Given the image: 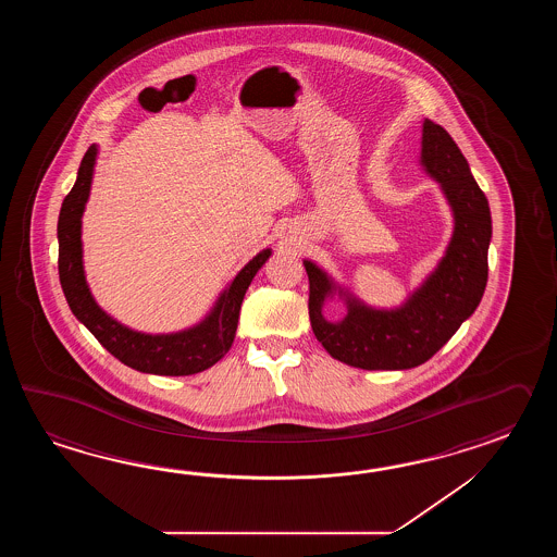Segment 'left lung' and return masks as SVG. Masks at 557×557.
I'll use <instances>...</instances> for the list:
<instances>
[{
	"instance_id": "obj_1",
	"label": "left lung",
	"mask_w": 557,
	"mask_h": 557,
	"mask_svg": "<svg viewBox=\"0 0 557 557\" xmlns=\"http://www.w3.org/2000/svg\"><path fill=\"white\" fill-rule=\"evenodd\" d=\"M422 163L446 193L456 225L438 269L404 307L374 310L348 298L346 319L329 322L322 305L334 286L317 264L305 261L312 332L332 358L348 367L406 370L424 364L472 317L484 296L492 238L487 199L450 133L430 119L422 131Z\"/></svg>"
}]
</instances>
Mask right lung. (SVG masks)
<instances>
[{
	"instance_id": "right-lung-1",
	"label": "right lung",
	"mask_w": 557,
	"mask_h": 557,
	"mask_svg": "<svg viewBox=\"0 0 557 557\" xmlns=\"http://www.w3.org/2000/svg\"><path fill=\"white\" fill-rule=\"evenodd\" d=\"M95 154L91 145L82 159L77 181L61 205L58 221L60 238V283L67 305L77 320H82L95 338L123 364L147 374L159 376H189L216 364L228 352L237 332L238 310L250 281L259 273L271 249L262 250L235 276V281L219 298L213 312L199 326L178 334H141L129 331L117 320L107 317L95 305L87 288L82 262V214L91 189Z\"/></svg>"
}]
</instances>
